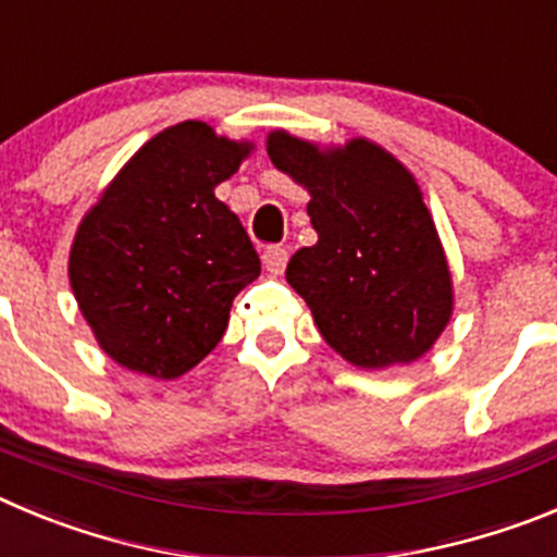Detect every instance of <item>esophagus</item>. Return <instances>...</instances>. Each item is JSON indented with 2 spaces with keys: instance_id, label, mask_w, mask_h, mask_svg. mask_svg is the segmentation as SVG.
I'll return each mask as SVG.
<instances>
[{
  "instance_id": "obj_1",
  "label": "esophagus",
  "mask_w": 557,
  "mask_h": 557,
  "mask_svg": "<svg viewBox=\"0 0 557 557\" xmlns=\"http://www.w3.org/2000/svg\"><path fill=\"white\" fill-rule=\"evenodd\" d=\"M262 264L270 275H282L284 268H287V251L278 248V245H273V248H268V251L262 253Z\"/></svg>"
}]
</instances>
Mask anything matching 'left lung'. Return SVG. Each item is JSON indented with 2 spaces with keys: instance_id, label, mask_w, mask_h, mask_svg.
<instances>
[{
  "instance_id": "left-lung-1",
  "label": "left lung",
  "mask_w": 557,
  "mask_h": 557,
  "mask_svg": "<svg viewBox=\"0 0 557 557\" xmlns=\"http://www.w3.org/2000/svg\"><path fill=\"white\" fill-rule=\"evenodd\" d=\"M268 157L309 193L318 243L295 251L287 282L323 339L361 370L425 356L453 318V275L414 173L367 137L318 146L275 129Z\"/></svg>"
}]
</instances>
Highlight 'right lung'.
I'll list each match as a JSON object with an SVG mask.
<instances>
[{
	"label": "right lung",
	"mask_w": 557,
	"mask_h": 557,
	"mask_svg": "<svg viewBox=\"0 0 557 557\" xmlns=\"http://www.w3.org/2000/svg\"><path fill=\"white\" fill-rule=\"evenodd\" d=\"M251 149L203 121L168 126L82 218L71 289L99 348L126 370L178 379L226 334L234 295L262 268L215 187Z\"/></svg>",
	"instance_id": "add662e5"
}]
</instances>
